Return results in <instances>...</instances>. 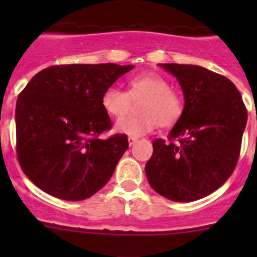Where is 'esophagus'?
<instances>
[{"label": "esophagus", "instance_id": "34e87169", "mask_svg": "<svg viewBox=\"0 0 257 257\" xmlns=\"http://www.w3.org/2000/svg\"><path fill=\"white\" fill-rule=\"evenodd\" d=\"M136 142H138V139H135V138H131V136L128 138V145H130V147H133Z\"/></svg>", "mask_w": 257, "mask_h": 257}]
</instances>
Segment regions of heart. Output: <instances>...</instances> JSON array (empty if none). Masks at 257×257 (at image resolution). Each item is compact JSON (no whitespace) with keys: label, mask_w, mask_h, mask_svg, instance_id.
Masks as SVG:
<instances>
[{"label":"heart","mask_w":257,"mask_h":257,"mask_svg":"<svg viewBox=\"0 0 257 257\" xmlns=\"http://www.w3.org/2000/svg\"><path fill=\"white\" fill-rule=\"evenodd\" d=\"M133 100H142L138 115H127L115 122V131L131 138L149 134L158 124L171 126L183 114V100L171 90L166 78L157 73H142L128 82V91L109 86L101 96V105L109 115L121 117L128 110Z\"/></svg>","instance_id":"heart-1"}]
</instances>
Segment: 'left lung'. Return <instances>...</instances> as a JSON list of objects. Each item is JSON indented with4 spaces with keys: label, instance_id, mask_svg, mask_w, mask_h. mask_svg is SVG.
I'll return each instance as SVG.
<instances>
[{
    "label": "left lung",
    "instance_id": "obj_1",
    "mask_svg": "<svg viewBox=\"0 0 257 257\" xmlns=\"http://www.w3.org/2000/svg\"><path fill=\"white\" fill-rule=\"evenodd\" d=\"M158 65L178 79L184 109L169 142H153L145 174L165 198L197 201L219 189L234 171L247 123L246 106L234 83L221 74L198 65Z\"/></svg>",
    "mask_w": 257,
    "mask_h": 257
}]
</instances>
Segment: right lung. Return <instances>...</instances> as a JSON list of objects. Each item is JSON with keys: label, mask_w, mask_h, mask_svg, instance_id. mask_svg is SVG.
Here are the masks:
<instances>
[{"label": "right lung", "mask_w": 257, "mask_h": 257, "mask_svg": "<svg viewBox=\"0 0 257 257\" xmlns=\"http://www.w3.org/2000/svg\"><path fill=\"white\" fill-rule=\"evenodd\" d=\"M134 65H54L36 74L15 109L17 153L32 183L65 201L91 197L112 178L128 148L126 135L99 139L112 127L101 96Z\"/></svg>", "instance_id": "add662e5"}]
</instances>
